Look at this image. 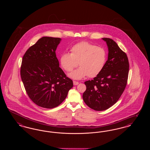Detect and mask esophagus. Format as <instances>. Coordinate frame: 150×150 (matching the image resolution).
Instances as JSON below:
<instances>
[{"instance_id":"1","label":"esophagus","mask_w":150,"mask_h":150,"mask_svg":"<svg viewBox=\"0 0 150 150\" xmlns=\"http://www.w3.org/2000/svg\"><path fill=\"white\" fill-rule=\"evenodd\" d=\"M73 83H74V86H77V85H78L79 84L78 81H73Z\"/></svg>"}]
</instances>
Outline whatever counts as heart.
<instances>
[{"label": "heart", "instance_id": "b5f03b06", "mask_svg": "<svg viewBox=\"0 0 150 150\" xmlns=\"http://www.w3.org/2000/svg\"><path fill=\"white\" fill-rule=\"evenodd\" d=\"M71 53L65 52L60 57V64L66 72H71L76 66L80 67L69 75L74 79H80L88 75L89 78L97 76L106 62L107 53L100 47L88 42H80L74 45Z\"/></svg>", "mask_w": 150, "mask_h": 150}]
</instances>
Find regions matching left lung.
<instances>
[{
    "label": "left lung",
    "instance_id": "left-lung-1",
    "mask_svg": "<svg viewBox=\"0 0 150 150\" xmlns=\"http://www.w3.org/2000/svg\"><path fill=\"white\" fill-rule=\"evenodd\" d=\"M102 39L108 46V59L96 77L85 81L83 94L86 105L96 111L106 110L119 100L127 84L129 69L127 54L112 39Z\"/></svg>",
    "mask_w": 150,
    "mask_h": 150
}]
</instances>
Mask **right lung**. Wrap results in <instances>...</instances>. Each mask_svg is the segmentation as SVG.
<instances>
[{
    "mask_svg": "<svg viewBox=\"0 0 150 150\" xmlns=\"http://www.w3.org/2000/svg\"><path fill=\"white\" fill-rule=\"evenodd\" d=\"M59 38L44 36L23 55L20 74L26 92L40 107L52 108L66 98L73 81L59 67L56 50Z\"/></svg>",
    "mask_w": 150,
    "mask_h": 150,
    "instance_id": "obj_1",
    "label": "right lung"
}]
</instances>
